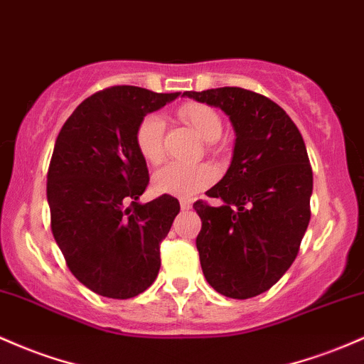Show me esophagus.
Instances as JSON below:
<instances>
[{
  "instance_id": "esophagus-1",
  "label": "esophagus",
  "mask_w": 364,
  "mask_h": 364,
  "mask_svg": "<svg viewBox=\"0 0 364 364\" xmlns=\"http://www.w3.org/2000/svg\"><path fill=\"white\" fill-rule=\"evenodd\" d=\"M179 205H181L183 210H190L191 205H193V202H191L190 198H181V200H179Z\"/></svg>"
}]
</instances>
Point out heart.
<instances>
[{
	"instance_id": "1",
	"label": "heart",
	"mask_w": 364,
	"mask_h": 364,
	"mask_svg": "<svg viewBox=\"0 0 364 364\" xmlns=\"http://www.w3.org/2000/svg\"><path fill=\"white\" fill-rule=\"evenodd\" d=\"M183 122L193 127L202 139L214 141L221 136L223 121L213 107L205 103H185L178 109ZM164 121L161 115L149 114L141 119L134 133V143L143 159L159 164L164 159ZM215 171L209 164H169L154 176V188L174 197H191L214 183Z\"/></svg>"
}]
</instances>
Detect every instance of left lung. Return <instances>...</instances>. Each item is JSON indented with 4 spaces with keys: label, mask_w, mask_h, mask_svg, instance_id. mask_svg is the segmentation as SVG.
<instances>
[{
    "label": "left lung",
    "mask_w": 364,
    "mask_h": 364,
    "mask_svg": "<svg viewBox=\"0 0 364 364\" xmlns=\"http://www.w3.org/2000/svg\"><path fill=\"white\" fill-rule=\"evenodd\" d=\"M183 95L219 107L237 133L230 169L205 191L223 203H193L203 277L230 299L255 297L292 266L309 225L313 169L304 139L264 95L230 86Z\"/></svg>",
    "instance_id": "left-lung-1"
}]
</instances>
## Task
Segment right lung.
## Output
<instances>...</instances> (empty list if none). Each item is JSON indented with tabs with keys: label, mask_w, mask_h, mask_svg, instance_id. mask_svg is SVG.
Here are the masks:
<instances>
[{
	"label": "right lung",
	"mask_w": 364,
	"mask_h": 364,
	"mask_svg": "<svg viewBox=\"0 0 364 364\" xmlns=\"http://www.w3.org/2000/svg\"><path fill=\"white\" fill-rule=\"evenodd\" d=\"M179 93L112 86L86 98L60 129L48 167L51 231L67 267L110 299L145 292L161 269V243L178 198L139 203L149 169L134 143L139 121Z\"/></svg>",
	"instance_id": "1"
}]
</instances>
